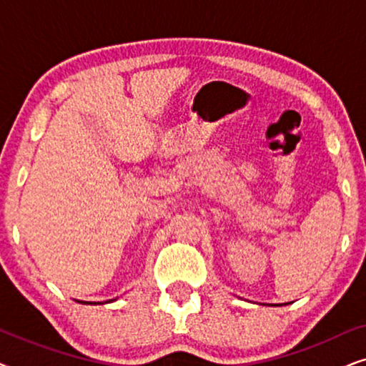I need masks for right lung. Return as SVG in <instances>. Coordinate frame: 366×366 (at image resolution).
Wrapping results in <instances>:
<instances>
[{
  "instance_id": "add662e5",
  "label": "right lung",
  "mask_w": 366,
  "mask_h": 366,
  "mask_svg": "<svg viewBox=\"0 0 366 366\" xmlns=\"http://www.w3.org/2000/svg\"><path fill=\"white\" fill-rule=\"evenodd\" d=\"M109 302H113V300H109Z\"/></svg>"
}]
</instances>
